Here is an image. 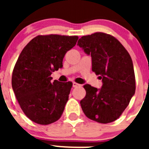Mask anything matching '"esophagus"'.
<instances>
[{
  "mask_svg": "<svg viewBox=\"0 0 149 149\" xmlns=\"http://www.w3.org/2000/svg\"><path fill=\"white\" fill-rule=\"evenodd\" d=\"M80 84H77V83H76V82H73V87H75V88H76V87H78V86H80Z\"/></svg>",
  "mask_w": 149,
  "mask_h": 149,
  "instance_id": "1",
  "label": "esophagus"
}]
</instances>
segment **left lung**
Masks as SVG:
<instances>
[{
	"instance_id": "1",
	"label": "left lung",
	"mask_w": 149,
	"mask_h": 149,
	"mask_svg": "<svg viewBox=\"0 0 149 149\" xmlns=\"http://www.w3.org/2000/svg\"><path fill=\"white\" fill-rule=\"evenodd\" d=\"M91 55L92 70L100 76L101 88L85 84L86 97L80 102L86 116L100 123L116 120L135 94L133 61L123 45L112 36L102 32L83 36L78 41Z\"/></svg>"
}]
</instances>
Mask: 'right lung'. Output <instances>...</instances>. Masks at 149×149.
<instances>
[{
  "label": "right lung",
  "mask_w": 149,
  "mask_h": 149,
  "mask_svg": "<svg viewBox=\"0 0 149 149\" xmlns=\"http://www.w3.org/2000/svg\"><path fill=\"white\" fill-rule=\"evenodd\" d=\"M77 36L50 34L31 40L19 56L12 74V88L24 113L31 121L49 125L62 115L72 83L50 77L63 68L67 51L76 44Z\"/></svg>",
  "instance_id": "obj_1"
}]
</instances>
